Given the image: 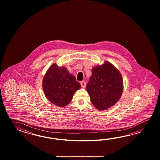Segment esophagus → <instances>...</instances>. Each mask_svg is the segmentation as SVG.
Returning a JSON list of instances; mask_svg holds the SVG:
<instances>
[{
  "label": "esophagus",
  "mask_w": 160,
  "mask_h": 160,
  "mask_svg": "<svg viewBox=\"0 0 160 160\" xmlns=\"http://www.w3.org/2000/svg\"><path fill=\"white\" fill-rule=\"evenodd\" d=\"M81 85L82 88H86V82L83 81L81 82Z\"/></svg>",
  "instance_id": "obj_1"
}]
</instances>
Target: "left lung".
<instances>
[{
  "instance_id": "8db88e82",
  "label": "left lung",
  "mask_w": 160,
  "mask_h": 160,
  "mask_svg": "<svg viewBox=\"0 0 160 160\" xmlns=\"http://www.w3.org/2000/svg\"><path fill=\"white\" fill-rule=\"evenodd\" d=\"M86 86L92 104L98 110L114 105L122 94L123 83L121 73L110 62L94 66Z\"/></svg>"
}]
</instances>
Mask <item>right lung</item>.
Instances as JSON below:
<instances>
[{"label":"right lung","mask_w":160,"mask_h":160,"mask_svg":"<svg viewBox=\"0 0 160 160\" xmlns=\"http://www.w3.org/2000/svg\"><path fill=\"white\" fill-rule=\"evenodd\" d=\"M81 86L65 66L55 63L48 68L42 81L44 95L50 102L58 107H65L71 102L75 92Z\"/></svg>","instance_id":"obj_1"}]
</instances>
